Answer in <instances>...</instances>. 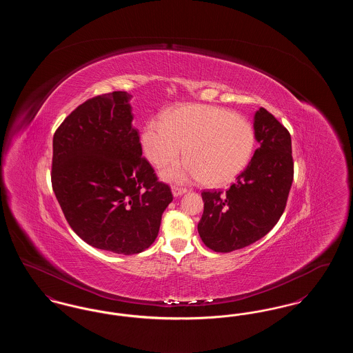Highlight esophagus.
Listing matches in <instances>:
<instances>
[{
	"label": "esophagus",
	"mask_w": 353,
	"mask_h": 353,
	"mask_svg": "<svg viewBox=\"0 0 353 353\" xmlns=\"http://www.w3.org/2000/svg\"><path fill=\"white\" fill-rule=\"evenodd\" d=\"M172 193L174 197H180L183 196L184 193H186V189L185 188H180V186H172Z\"/></svg>",
	"instance_id": "34e87169"
}]
</instances>
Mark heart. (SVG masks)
Here are the masks:
<instances>
[{
  "label": "heart",
  "mask_w": 353,
  "mask_h": 353,
  "mask_svg": "<svg viewBox=\"0 0 353 353\" xmlns=\"http://www.w3.org/2000/svg\"><path fill=\"white\" fill-rule=\"evenodd\" d=\"M141 147L157 168L177 160L184 148L186 161L163 170V179L219 186L233 181L249 164L254 131L246 119L226 108L186 104L169 111L163 121H148Z\"/></svg>",
  "instance_id": "b5f03b06"
}]
</instances>
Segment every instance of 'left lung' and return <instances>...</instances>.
I'll return each mask as SVG.
<instances>
[{
  "instance_id": "obj_1",
  "label": "left lung",
  "mask_w": 353,
  "mask_h": 353,
  "mask_svg": "<svg viewBox=\"0 0 353 353\" xmlns=\"http://www.w3.org/2000/svg\"><path fill=\"white\" fill-rule=\"evenodd\" d=\"M261 144L226 192L203 190L199 234L216 252L243 249L269 233L283 214L294 179L291 136L261 107L254 117Z\"/></svg>"
}]
</instances>
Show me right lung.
Returning <instances> with one entry per match:
<instances>
[{
    "instance_id": "right-lung-1",
    "label": "right lung",
    "mask_w": 353,
    "mask_h": 353,
    "mask_svg": "<svg viewBox=\"0 0 353 353\" xmlns=\"http://www.w3.org/2000/svg\"><path fill=\"white\" fill-rule=\"evenodd\" d=\"M131 95L114 91L78 105L52 137L51 184L71 229L107 252H144L173 200L141 157Z\"/></svg>"
}]
</instances>
